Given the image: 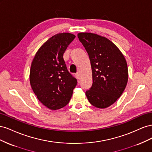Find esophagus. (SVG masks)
I'll use <instances>...</instances> for the list:
<instances>
[{
	"mask_svg": "<svg viewBox=\"0 0 152 152\" xmlns=\"http://www.w3.org/2000/svg\"><path fill=\"white\" fill-rule=\"evenodd\" d=\"M75 76H76L77 79H80V73L79 72H77V73H75Z\"/></svg>",
	"mask_w": 152,
	"mask_h": 152,
	"instance_id": "34e87169",
	"label": "esophagus"
}]
</instances>
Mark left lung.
<instances>
[{
	"mask_svg": "<svg viewBox=\"0 0 152 152\" xmlns=\"http://www.w3.org/2000/svg\"><path fill=\"white\" fill-rule=\"evenodd\" d=\"M89 55L93 84L86 94L90 103L105 108L121 97L128 80L127 65L124 55L108 39L91 33L78 34Z\"/></svg>",
	"mask_w": 152,
	"mask_h": 152,
	"instance_id": "8db88e82",
	"label": "left lung"
}]
</instances>
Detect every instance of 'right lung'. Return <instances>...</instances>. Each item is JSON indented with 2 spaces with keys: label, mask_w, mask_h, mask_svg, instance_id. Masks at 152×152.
I'll return each mask as SVG.
<instances>
[{
  "label": "right lung",
  "mask_w": 152,
  "mask_h": 152,
  "mask_svg": "<svg viewBox=\"0 0 152 152\" xmlns=\"http://www.w3.org/2000/svg\"><path fill=\"white\" fill-rule=\"evenodd\" d=\"M75 36L58 34L45 42L31 63L30 82L37 98L50 110L60 109L69 103L77 80L68 72L63 54Z\"/></svg>",
  "instance_id": "add662e5"
}]
</instances>
